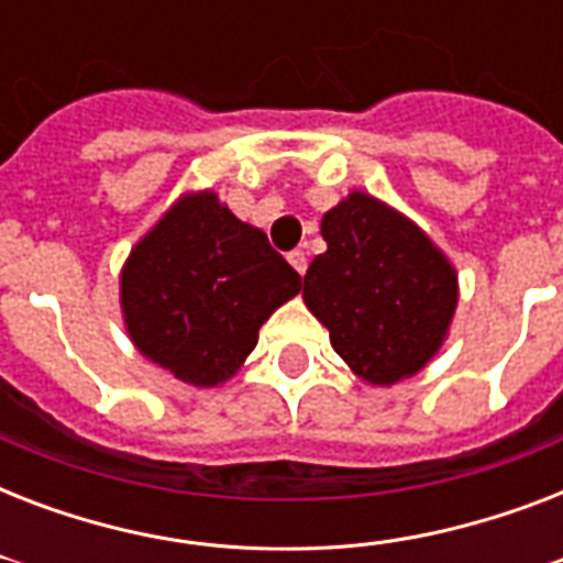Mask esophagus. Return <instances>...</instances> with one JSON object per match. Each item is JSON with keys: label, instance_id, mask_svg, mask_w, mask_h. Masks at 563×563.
I'll return each mask as SVG.
<instances>
[{"label": "esophagus", "instance_id": "1", "mask_svg": "<svg viewBox=\"0 0 563 563\" xmlns=\"http://www.w3.org/2000/svg\"><path fill=\"white\" fill-rule=\"evenodd\" d=\"M289 263H291V268L300 274V277L307 274V254H303V251H291Z\"/></svg>", "mask_w": 563, "mask_h": 563}]
</instances>
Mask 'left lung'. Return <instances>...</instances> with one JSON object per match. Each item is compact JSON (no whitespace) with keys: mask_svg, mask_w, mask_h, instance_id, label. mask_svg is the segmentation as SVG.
<instances>
[{"mask_svg":"<svg viewBox=\"0 0 563 563\" xmlns=\"http://www.w3.org/2000/svg\"><path fill=\"white\" fill-rule=\"evenodd\" d=\"M324 254L303 277V303L333 351L371 385L418 374L444 344L459 274L402 212L353 189L321 219Z\"/></svg>","mask_w":563,"mask_h":563,"instance_id":"obj_1","label":"left lung"}]
</instances>
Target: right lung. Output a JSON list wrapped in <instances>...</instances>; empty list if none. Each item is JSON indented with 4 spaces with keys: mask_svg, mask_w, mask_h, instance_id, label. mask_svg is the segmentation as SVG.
<instances>
[{
    "mask_svg": "<svg viewBox=\"0 0 563 563\" xmlns=\"http://www.w3.org/2000/svg\"><path fill=\"white\" fill-rule=\"evenodd\" d=\"M300 291V274L212 189L180 195L128 254L125 330L175 379L216 388L242 368L260 327Z\"/></svg>",
    "mask_w": 563,
    "mask_h": 563,
    "instance_id": "right-lung-1",
    "label": "right lung"
}]
</instances>
